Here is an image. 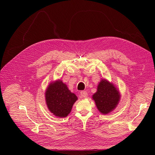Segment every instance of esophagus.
I'll return each instance as SVG.
<instances>
[{
	"instance_id": "34e87169",
	"label": "esophagus",
	"mask_w": 155,
	"mask_h": 155,
	"mask_svg": "<svg viewBox=\"0 0 155 155\" xmlns=\"http://www.w3.org/2000/svg\"><path fill=\"white\" fill-rule=\"evenodd\" d=\"M80 95H81V97H87V96H88V94H87V92L86 91H81V92H80Z\"/></svg>"
}]
</instances>
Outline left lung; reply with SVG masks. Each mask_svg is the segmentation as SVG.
Instances as JSON below:
<instances>
[{
  "label": "left lung",
  "instance_id": "1",
  "mask_svg": "<svg viewBox=\"0 0 155 155\" xmlns=\"http://www.w3.org/2000/svg\"><path fill=\"white\" fill-rule=\"evenodd\" d=\"M120 97L116 87L105 79L101 81L97 92L92 96L97 109L102 114H108L113 110L118 104Z\"/></svg>",
  "mask_w": 155,
  "mask_h": 155
}]
</instances>
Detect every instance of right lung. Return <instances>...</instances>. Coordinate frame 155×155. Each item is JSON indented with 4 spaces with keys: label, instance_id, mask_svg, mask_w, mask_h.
I'll return each instance as SVG.
<instances>
[{
    "label": "right lung",
    "instance_id": "1",
    "mask_svg": "<svg viewBox=\"0 0 155 155\" xmlns=\"http://www.w3.org/2000/svg\"><path fill=\"white\" fill-rule=\"evenodd\" d=\"M45 97L50 111L60 118L68 116L78 100L77 96L61 80L50 83L46 91Z\"/></svg>",
    "mask_w": 155,
    "mask_h": 155
}]
</instances>
